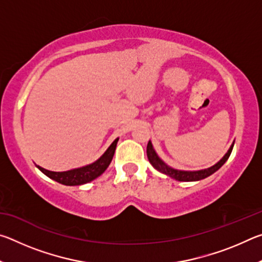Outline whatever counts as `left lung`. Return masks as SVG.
Returning a JSON list of instances; mask_svg holds the SVG:
<instances>
[{"label": "left lung", "mask_w": 262, "mask_h": 262, "mask_svg": "<svg viewBox=\"0 0 262 262\" xmlns=\"http://www.w3.org/2000/svg\"><path fill=\"white\" fill-rule=\"evenodd\" d=\"M233 144L234 143L231 144V147H230V149L228 150V152L224 155L223 158H222L219 163H216L215 165H212L211 167H208V168H205V170H200V171H181V170H176V168L168 166L167 164L164 163L162 159L158 157V155L156 154V151H155V149L152 147L151 141L148 142L147 156L150 164H151L157 171L162 172V173L166 174L168 177H171V178H173L178 181H198V180L207 178V177L211 176L212 173H215V172L228 161L230 155H231Z\"/></svg>", "instance_id": "8db88e82"}]
</instances>
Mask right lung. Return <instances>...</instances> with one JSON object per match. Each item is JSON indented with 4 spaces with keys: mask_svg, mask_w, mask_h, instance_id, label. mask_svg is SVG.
<instances>
[{
    "mask_svg": "<svg viewBox=\"0 0 262 262\" xmlns=\"http://www.w3.org/2000/svg\"><path fill=\"white\" fill-rule=\"evenodd\" d=\"M119 139H115L113 143L110 145L107 150L104 152L103 156L99 159H97L95 163L89 164V165L74 168V170L64 171V172H54V171H48L46 168H43L39 165H35L39 170H40L43 174H46L48 178L57 181L62 185L66 186H76V185H83L86 183H90L96 178H98L100 174H103L106 168L108 167L110 163L112 162L113 155L117 148Z\"/></svg>",
    "mask_w": 262,
    "mask_h": 262,
    "instance_id": "1",
    "label": "right lung"
}]
</instances>
